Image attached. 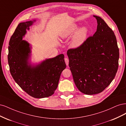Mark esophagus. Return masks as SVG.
I'll use <instances>...</instances> for the list:
<instances>
[{
    "mask_svg": "<svg viewBox=\"0 0 126 126\" xmlns=\"http://www.w3.org/2000/svg\"><path fill=\"white\" fill-rule=\"evenodd\" d=\"M65 63H66V65L67 66L68 65V62H69V60L67 58H65Z\"/></svg>",
    "mask_w": 126,
    "mask_h": 126,
    "instance_id": "obj_1",
    "label": "esophagus"
}]
</instances>
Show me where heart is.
Wrapping results in <instances>:
<instances>
[{
  "label": "heart",
  "instance_id": "1",
  "mask_svg": "<svg viewBox=\"0 0 126 126\" xmlns=\"http://www.w3.org/2000/svg\"><path fill=\"white\" fill-rule=\"evenodd\" d=\"M90 33V30L86 26L79 28L78 24L72 23L63 28L59 33L62 40H65L72 36L70 46L73 48H78L86 42Z\"/></svg>",
  "mask_w": 126,
  "mask_h": 126
}]
</instances>
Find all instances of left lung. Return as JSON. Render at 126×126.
Segmentation results:
<instances>
[{"label": "left lung", "instance_id": "left-lung-1", "mask_svg": "<svg viewBox=\"0 0 126 126\" xmlns=\"http://www.w3.org/2000/svg\"><path fill=\"white\" fill-rule=\"evenodd\" d=\"M97 30L83 45L67 52L76 86L86 95L103 92L114 79L118 67L119 48L114 32L100 17L93 16Z\"/></svg>", "mask_w": 126, "mask_h": 126}]
</instances>
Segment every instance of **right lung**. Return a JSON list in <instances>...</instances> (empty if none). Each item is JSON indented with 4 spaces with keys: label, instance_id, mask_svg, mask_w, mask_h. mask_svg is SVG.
<instances>
[{
    "label": "right lung",
    "instance_id": "right-lung-1",
    "mask_svg": "<svg viewBox=\"0 0 126 126\" xmlns=\"http://www.w3.org/2000/svg\"><path fill=\"white\" fill-rule=\"evenodd\" d=\"M36 21L18 25L9 41L8 61L10 73L19 86L34 98H42L54 94L66 64L63 54L39 63L31 62V45L23 38Z\"/></svg>",
    "mask_w": 126,
    "mask_h": 126
}]
</instances>
